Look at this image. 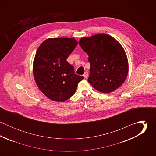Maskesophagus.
I'll return each mask as SVG.
<instances>
[{"label": "esophagus", "mask_w": 156, "mask_h": 156, "mask_svg": "<svg viewBox=\"0 0 156 156\" xmlns=\"http://www.w3.org/2000/svg\"><path fill=\"white\" fill-rule=\"evenodd\" d=\"M83 76V77H84L85 78H87V77H88V73L87 71H85Z\"/></svg>", "instance_id": "esophagus-1"}]
</instances>
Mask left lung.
Segmentation results:
<instances>
[{"label":"left lung","mask_w":156,"mask_h":156,"mask_svg":"<svg viewBox=\"0 0 156 156\" xmlns=\"http://www.w3.org/2000/svg\"><path fill=\"white\" fill-rule=\"evenodd\" d=\"M79 45L89 56L88 80L94 88L109 93L122 85L129 66L125 51L118 41L110 35L100 34L82 38Z\"/></svg>","instance_id":"left-lung-1"}]
</instances>
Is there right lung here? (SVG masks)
Listing matches in <instances>:
<instances>
[{
    "mask_svg": "<svg viewBox=\"0 0 156 156\" xmlns=\"http://www.w3.org/2000/svg\"><path fill=\"white\" fill-rule=\"evenodd\" d=\"M77 45L74 38H49L40 45L34 61L37 86L46 97L65 101L76 92L83 76L75 74L67 58Z\"/></svg>",
    "mask_w": 156,
    "mask_h": 156,
    "instance_id": "obj_1",
    "label": "right lung"
}]
</instances>
